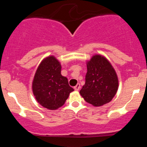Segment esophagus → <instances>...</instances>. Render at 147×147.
<instances>
[{"mask_svg": "<svg viewBox=\"0 0 147 147\" xmlns=\"http://www.w3.org/2000/svg\"><path fill=\"white\" fill-rule=\"evenodd\" d=\"M74 89H75V90H79V89H80V84H77V85H76L74 87Z\"/></svg>", "mask_w": 147, "mask_h": 147, "instance_id": "1", "label": "esophagus"}]
</instances>
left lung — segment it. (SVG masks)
Returning a JSON list of instances; mask_svg holds the SVG:
<instances>
[{
  "mask_svg": "<svg viewBox=\"0 0 147 147\" xmlns=\"http://www.w3.org/2000/svg\"><path fill=\"white\" fill-rule=\"evenodd\" d=\"M86 65V82L79 92L80 95L94 106L110 102L118 89V78L113 67L99 55H94Z\"/></svg>",
  "mask_w": 147,
  "mask_h": 147,
  "instance_id": "8db88e82",
  "label": "left lung"
}]
</instances>
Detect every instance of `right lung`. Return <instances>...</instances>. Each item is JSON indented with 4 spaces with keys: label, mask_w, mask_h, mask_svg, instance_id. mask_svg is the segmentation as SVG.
Wrapping results in <instances>:
<instances>
[{
    "label": "right lung",
    "mask_w": 147,
    "mask_h": 147,
    "mask_svg": "<svg viewBox=\"0 0 147 147\" xmlns=\"http://www.w3.org/2000/svg\"><path fill=\"white\" fill-rule=\"evenodd\" d=\"M61 65L54 56L46 57L37 68L32 82L36 101L49 110H56L65 104L74 90L68 79L61 74Z\"/></svg>",
    "instance_id": "1"
}]
</instances>
